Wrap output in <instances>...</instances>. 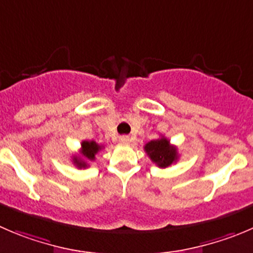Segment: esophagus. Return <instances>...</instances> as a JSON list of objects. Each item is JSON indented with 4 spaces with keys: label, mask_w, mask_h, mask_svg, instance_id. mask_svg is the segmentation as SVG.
<instances>
[{
    "label": "esophagus",
    "mask_w": 253,
    "mask_h": 253,
    "mask_svg": "<svg viewBox=\"0 0 253 253\" xmlns=\"http://www.w3.org/2000/svg\"><path fill=\"white\" fill-rule=\"evenodd\" d=\"M120 142H121V143H124V144L128 143L129 137L128 136H121V137H120Z\"/></svg>",
    "instance_id": "1"
}]
</instances>
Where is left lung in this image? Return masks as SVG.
Wrapping results in <instances>:
<instances>
[{"mask_svg":"<svg viewBox=\"0 0 253 253\" xmlns=\"http://www.w3.org/2000/svg\"><path fill=\"white\" fill-rule=\"evenodd\" d=\"M144 151L148 154L151 161L161 168L169 167L178 159V152L174 146L169 143L166 137L153 139L144 146Z\"/></svg>","mask_w":253,"mask_h":253,"instance_id":"left-lung-1","label":"left lung"}]
</instances>
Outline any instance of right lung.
<instances>
[{
    "label": "right lung",
    "mask_w": 253,
    "mask_h": 253,
    "mask_svg": "<svg viewBox=\"0 0 253 253\" xmlns=\"http://www.w3.org/2000/svg\"><path fill=\"white\" fill-rule=\"evenodd\" d=\"M102 149V146L95 141H83L80 148V156H74L73 162L78 168H87L86 161H94L95 156Z\"/></svg>",
    "instance_id": "obj_1"
}]
</instances>
